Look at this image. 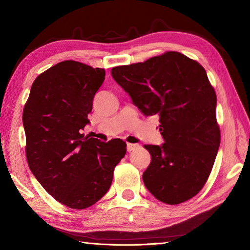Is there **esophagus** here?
I'll return each mask as SVG.
<instances>
[{
    "instance_id": "esophagus-1",
    "label": "esophagus",
    "mask_w": 250,
    "mask_h": 250,
    "mask_svg": "<svg viewBox=\"0 0 250 250\" xmlns=\"http://www.w3.org/2000/svg\"><path fill=\"white\" fill-rule=\"evenodd\" d=\"M137 148H140L139 144H130V143H128V144H126V150H128L129 152L132 151V150L137 149Z\"/></svg>"
}]
</instances>
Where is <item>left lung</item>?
Wrapping results in <instances>:
<instances>
[{
  "instance_id": "left-lung-1",
  "label": "left lung",
  "mask_w": 250,
  "mask_h": 250,
  "mask_svg": "<svg viewBox=\"0 0 250 250\" xmlns=\"http://www.w3.org/2000/svg\"><path fill=\"white\" fill-rule=\"evenodd\" d=\"M111 76L145 116H160L164 144L145 145L151 162L143 174L149 192L180 204L204 187L220 145L217 98L200 63L177 51L111 68Z\"/></svg>"
}]
</instances>
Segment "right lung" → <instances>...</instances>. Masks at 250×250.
Returning a JSON list of instances; mask_svg holds the SVG:
<instances>
[{
	"label": "right lung",
	"mask_w": 250,
	"mask_h": 250,
	"mask_svg": "<svg viewBox=\"0 0 250 250\" xmlns=\"http://www.w3.org/2000/svg\"><path fill=\"white\" fill-rule=\"evenodd\" d=\"M104 79V68L62 61L36 77L23 108L31 172L52 198L74 209L105 195L126 152L119 139L104 143L83 133Z\"/></svg>",
	"instance_id": "add662e5"
}]
</instances>
